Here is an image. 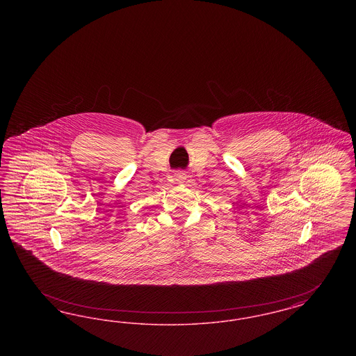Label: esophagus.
I'll use <instances>...</instances> for the list:
<instances>
[{
    "label": "esophagus",
    "instance_id": "obj_1",
    "mask_svg": "<svg viewBox=\"0 0 356 356\" xmlns=\"http://www.w3.org/2000/svg\"><path fill=\"white\" fill-rule=\"evenodd\" d=\"M173 176H175V179H176L179 183H181V181L186 180V173L184 170H176Z\"/></svg>",
    "mask_w": 356,
    "mask_h": 356
}]
</instances>
